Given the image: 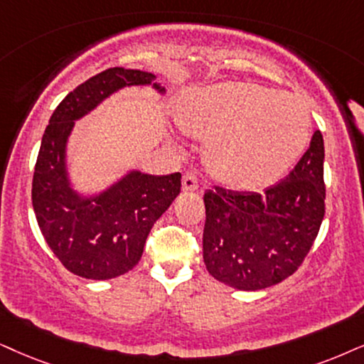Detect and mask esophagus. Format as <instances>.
<instances>
[{"label": "esophagus", "instance_id": "esophagus-1", "mask_svg": "<svg viewBox=\"0 0 364 364\" xmlns=\"http://www.w3.org/2000/svg\"><path fill=\"white\" fill-rule=\"evenodd\" d=\"M183 190L185 191L198 190V178L195 173H186L185 176H183Z\"/></svg>", "mask_w": 364, "mask_h": 364}]
</instances>
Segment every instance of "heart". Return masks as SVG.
Here are the masks:
<instances>
[{
    "mask_svg": "<svg viewBox=\"0 0 364 364\" xmlns=\"http://www.w3.org/2000/svg\"><path fill=\"white\" fill-rule=\"evenodd\" d=\"M179 126L206 139L210 171L225 185L255 190L279 181L304 154L311 117L301 100L254 82H220L186 100Z\"/></svg>",
    "mask_w": 364,
    "mask_h": 364,
    "instance_id": "b5f03b06",
    "label": "heart"
}]
</instances>
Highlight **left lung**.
Returning a JSON list of instances; mask_svg holds the SVG:
<instances>
[{"mask_svg":"<svg viewBox=\"0 0 364 364\" xmlns=\"http://www.w3.org/2000/svg\"><path fill=\"white\" fill-rule=\"evenodd\" d=\"M321 131L296 168L264 193H205L203 260L216 280L259 291L292 275L309 254L326 211Z\"/></svg>","mask_w":364,"mask_h":364,"instance_id":"left-lung-1","label":"left lung"}]
</instances>
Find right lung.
Returning a JSON list of instances; mask_svg holds the SVG:
<instances>
[{"instance_id":"obj_1","label":"right lung","mask_w":364,"mask_h":364,"mask_svg":"<svg viewBox=\"0 0 364 364\" xmlns=\"http://www.w3.org/2000/svg\"><path fill=\"white\" fill-rule=\"evenodd\" d=\"M153 73L114 67L75 87L57 105L36 158L31 201L36 222L55 257L72 274L105 280L129 272L141 260L156 220L181 190V173L153 176L131 171L109 190L80 196L67 176L65 148L73 124L129 85H149L163 94Z\"/></svg>"}]
</instances>
